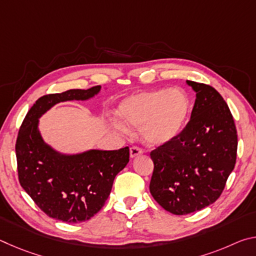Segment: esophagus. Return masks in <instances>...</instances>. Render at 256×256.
Returning <instances> with one entry per match:
<instances>
[{
	"instance_id": "esophagus-1",
	"label": "esophagus",
	"mask_w": 256,
	"mask_h": 256,
	"mask_svg": "<svg viewBox=\"0 0 256 256\" xmlns=\"http://www.w3.org/2000/svg\"><path fill=\"white\" fill-rule=\"evenodd\" d=\"M142 154H144V151H142L141 148H138V146H132V148L130 149V157L131 158H136Z\"/></svg>"
}]
</instances>
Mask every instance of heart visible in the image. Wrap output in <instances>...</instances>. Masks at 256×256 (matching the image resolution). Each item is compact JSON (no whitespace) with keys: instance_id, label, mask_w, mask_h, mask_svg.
Listing matches in <instances>:
<instances>
[{"instance_id":"1","label":"heart","mask_w":256,"mask_h":256,"mask_svg":"<svg viewBox=\"0 0 256 256\" xmlns=\"http://www.w3.org/2000/svg\"><path fill=\"white\" fill-rule=\"evenodd\" d=\"M190 99L183 89H158L128 97L120 104L118 114L124 123L141 126V136L151 146L172 140L184 128ZM116 128L124 130L120 123Z\"/></svg>"}]
</instances>
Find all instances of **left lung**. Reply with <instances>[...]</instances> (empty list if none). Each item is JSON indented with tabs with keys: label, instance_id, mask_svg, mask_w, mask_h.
Wrapping results in <instances>:
<instances>
[{
	"label": "left lung",
	"instance_id": "8db88e82",
	"mask_svg": "<svg viewBox=\"0 0 256 256\" xmlns=\"http://www.w3.org/2000/svg\"><path fill=\"white\" fill-rule=\"evenodd\" d=\"M196 92L190 120L178 136L151 151L150 193L172 214H188L222 196L236 164L237 131L224 98L209 84L186 81Z\"/></svg>",
	"mask_w": 256,
	"mask_h": 256
}]
</instances>
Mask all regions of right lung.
Returning a JSON list of instances; mask_svg holds the SVG:
<instances>
[{
  "label": "right lung",
  "mask_w": 256,
  "mask_h": 256,
  "mask_svg": "<svg viewBox=\"0 0 256 256\" xmlns=\"http://www.w3.org/2000/svg\"><path fill=\"white\" fill-rule=\"evenodd\" d=\"M100 86L40 97L26 115L16 144L19 182L40 209L68 224L86 222L110 196L116 175L130 160L128 146L66 154L47 144L38 130L42 115L58 102L88 100Z\"/></svg>",
  "instance_id": "right-lung-1"
}]
</instances>
